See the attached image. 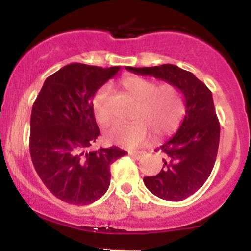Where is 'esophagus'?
<instances>
[{
  "label": "esophagus",
  "instance_id": "obj_1",
  "mask_svg": "<svg viewBox=\"0 0 251 251\" xmlns=\"http://www.w3.org/2000/svg\"><path fill=\"white\" fill-rule=\"evenodd\" d=\"M129 155H131V157H133L134 159H142L144 155H145V153H144V152L132 151V152H129Z\"/></svg>",
  "mask_w": 251,
  "mask_h": 251
}]
</instances>
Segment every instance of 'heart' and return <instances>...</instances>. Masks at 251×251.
Wrapping results in <instances>:
<instances>
[{
	"label": "heart",
	"instance_id": "1",
	"mask_svg": "<svg viewBox=\"0 0 251 251\" xmlns=\"http://www.w3.org/2000/svg\"><path fill=\"white\" fill-rule=\"evenodd\" d=\"M123 87L138 101L131 124L117 123L106 132L109 143L125 148H135L148 142L152 134L164 137L176 131L185 114V101L177 86L160 83L143 76H128ZM109 85H102L94 93L93 109L97 120L107 125L112 119L109 109Z\"/></svg>",
	"mask_w": 251,
	"mask_h": 251
}]
</instances>
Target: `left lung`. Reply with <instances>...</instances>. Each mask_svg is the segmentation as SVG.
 Instances as JSON below:
<instances>
[{
  "instance_id": "obj_1",
  "label": "left lung",
  "mask_w": 251,
  "mask_h": 251,
  "mask_svg": "<svg viewBox=\"0 0 251 251\" xmlns=\"http://www.w3.org/2000/svg\"><path fill=\"white\" fill-rule=\"evenodd\" d=\"M126 70L177 86L185 98V117L171 139L160 146L165 158L158 175L144 177L150 191L162 200L179 201L203 186L214 169L220 144V122L211 91L191 72L175 65Z\"/></svg>"
}]
</instances>
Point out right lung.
<instances>
[{
  "label": "right lung",
  "mask_w": 251,
  "mask_h": 251,
  "mask_svg": "<svg viewBox=\"0 0 251 251\" xmlns=\"http://www.w3.org/2000/svg\"><path fill=\"white\" fill-rule=\"evenodd\" d=\"M119 70L71 63L46 79L34 102L31 162L46 188L66 203L99 200L111 183V164L127 154L117 146L87 151L100 134L93 96Z\"/></svg>",
  "instance_id": "add662e5"
}]
</instances>
